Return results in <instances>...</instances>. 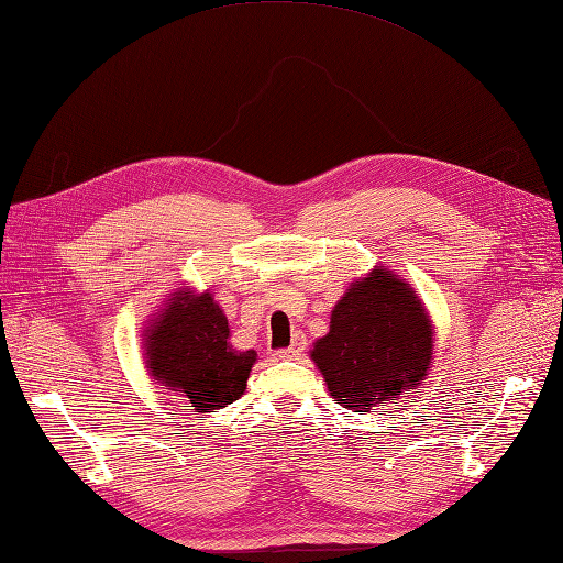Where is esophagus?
Listing matches in <instances>:
<instances>
[{
	"instance_id": "1",
	"label": "esophagus",
	"mask_w": 563,
	"mask_h": 563,
	"mask_svg": "<svg viewBox=\"0 0 563 563\" xmlns=\"http://www.w3.org/2000/svg\"><path fill=\"white\" fill-rule=\"evenodd\" d=\"M303 349H306V336L303 334H296L294 336V344L289 349H282L279 358H298V356H301Z\"/></svg>"
}]
</instances>
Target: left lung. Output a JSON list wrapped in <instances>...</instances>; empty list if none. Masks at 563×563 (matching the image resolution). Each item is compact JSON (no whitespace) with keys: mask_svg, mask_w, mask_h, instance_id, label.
I'll use <instances>...</instances> for the list:
<instances>
[{"mask_svg":"<svg viewBox=\"0 0 563 563\" xmlns=\"http://www.w3.org/2000/svg\"><path fill=\"white\" fill-rule=\"evenodd\" d=\"M433 328L415 289L376 267L336 301L313 356L336 405L354 411L407 397L427 378Z\"/></svg>","mask_w":563,"mask_h":563,"instance_id":"left-lung-1","label":"left lung"}]
</instances>
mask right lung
<instances>
[{
    "instance_id": "1",
    "label": "right lung",
    "mask_w": 563,
    "mask_h": 563,
    "mask_svg": "<svg viewBox=\"0 0 563 563\" xmlns=\"http://www.w3.org/2000/svg\"><path fill=\"white\" fill-rule=\"evenodd\" d=\"M229 320L209 291H176L144 332L146 368L197 411L221 409L245 393L257 354L229 344Z\"/></svg>"
}]
</instances>
